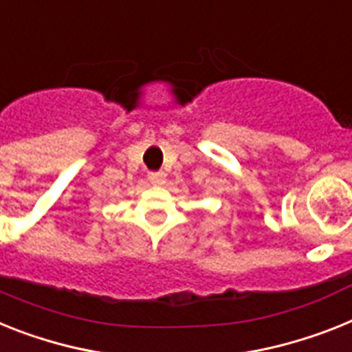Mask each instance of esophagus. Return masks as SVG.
Here are the masks:
<instances>
[{"label": "esophagus", "instance_id": "34e87169", "mask_svg": "<svg viewBox=\"0 0 352 352\" xmlns=\"http://www.w3.org/2000/svg\"><path fill=\"white\" fill-rule=\"evenodd\" d=\"M148 179L153 184H164L166 175H164V171H148Z\"/></svg>", "mask_w": 352, "mask_h": 352}]
</instances>
